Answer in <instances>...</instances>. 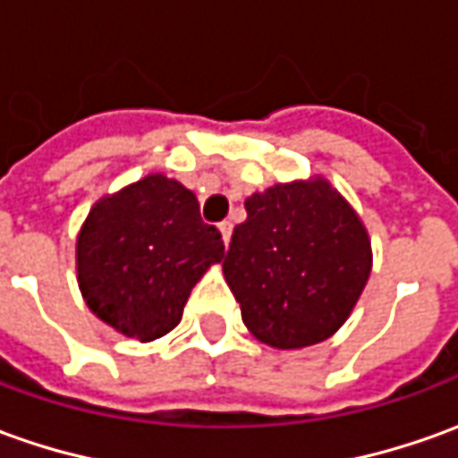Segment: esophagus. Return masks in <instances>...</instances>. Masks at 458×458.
Wrapping results in <instances>:
<instances>
[{
  "label": "esophagus",
  "mask_w": 458,
  "mask_h": 458,
  "mask_svg": "<svg viewBox=\"0 0 458 458\" xmlns=\"http://www.w3.org/2000/svg\"><path fill=\"white\" fill-rule=\"evenodd\" d=\"M217 230H220V235H223V242L228 245L230 235H233V223H230V220H223V223L217 225Z\"/></svg>",
  "instance_id": "34e87169"
}]
</instances>
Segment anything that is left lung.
Returning a JSON list of instances; mask_svg holds the SVG:
<instances>
[{"label":"left lung","mask_w":458,"mask_h":458,"mask_svg":"<svg viewBox=\"0 0 458 458\" xmlns=\"http://www.w3.org/2000/svg\"><path fill=\"white\" fill-rule=\"evenodd\" d=\"M245 213L223 273L248 331L281 351L331 338L371 276L359 213L320 175L253 192Z\"/></svg>","instance_id":"obj_1"}]
</instances>
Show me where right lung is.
Returning <instances> with one entry per match:
<instances>
[{
    "label": "right lung",
    "mask_w": 458,
    "mask_h": 458,
    "mask_svg": "<svg viewBox=\"0 0 458 458\" xmlns=\"http://www.w3.org/2000/svg\"><path fill=\"white\" fill-rule=\"evenodd\" d=\"M223 253L195 192L152 173L92 205L77 235V283L99 320L148 344L180 323L190 291Z\"/></svg>",
    "instance_id": "right-lung-1"
}]
</instances>
